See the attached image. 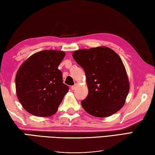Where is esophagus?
<instances>
[{"label": "esophagus", "instance_id": "34e87169", "mask_svg": "<svg viewBox=\"0 0 155 155\" xmlns=\"http://www.w3.org/2000/svg\"><path fill=\"white\" fill-rule=\"evenodd\" d=\"M77 83H76V84H74V85H73V86L71 87V89H72V90H75L76 87H77Z\"/></svg>", "mask_w": 155, "mask_h": 155}]
</instances>
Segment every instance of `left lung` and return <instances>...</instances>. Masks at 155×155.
Masks as SVG:
<instances>
[{
    "label": "left lung",
    "instance_id": "8db88e82",
    "mask_svg": "<svg viewBox=\"0 0 155 155\" xmlns=\"http://www.w3.org/2000/svg\"><path fill=\"white\" fill-rule=\"evenodd\" d=\"M72 56L86 76L88 95L81 105L88 114L107 117L121 110L130 90L126 68L119 56L105 46L74 51Z\"/></svg>",
    "mask_w": 155,
    "mask_h": 155
}]
</instances>
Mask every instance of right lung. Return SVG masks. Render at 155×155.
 I'll list each match as a JSON object with an SVG mask.
<instances>
[{
  "mask_svg": "<svg viewBox=\"0 0 155 155\" xmlns=\"http://www.w3.org/2000/svg\"><path fill=\"white\" fill-rule=\"evenodd\" d=\"M65 56L59 50H43L29 56L16 74L17 98L29 114L47 117L54 114L69 90L58 67Z\"/></svg>",
  "mask_w": 155,
  "mask_h": 155,
  "instance_id": "obj_1",
  "label": "right lung"
}]
</instances>
